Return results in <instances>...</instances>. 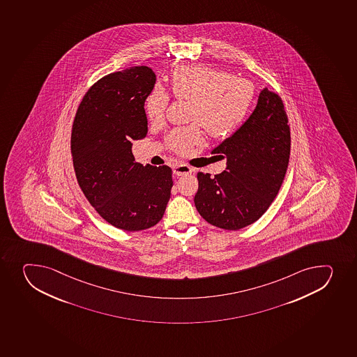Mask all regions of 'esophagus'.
<instances>
[{"label": "esophagus", "instance_id": "esophagus-1", "mask_svg": "<svg viewBox=\"0 0 357 357\" xmlns=\"http://www.w3.org/2000/svg\"><path fill=\"white\" fill-rule=\"evenodd\" d=\"M192 171H193V169L190 167V166L185 165V164H178V165L173 167V173H174L176 176H184V174L191 173Z\"/></svg>", "mask_w": 357, "mask_h": 357}]
</instances>
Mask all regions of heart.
Instances as JSON below:
<instances>
[{"instance_id": "heart-1", "label": "heart", "mask_w": 357, "mask_h": 357, "mask_svg": "<svg viewBox=\"0 0 357 357\" xmlns=\"http://www.w3.org/2000/svg\"><path fill=\"white\" fill-rule=\"evenodd\" d=\"M169 84L176 99L192 100L191 120L204 124L207 132L215 138L227 137L236 130L247 117L254 99V89L249 82L204 65L176 68ZM169 101L165 89L155 86L145 100L149 119L162 120ZM200 141L198 126L176 129L169 135L171 148L181 153Z\"/></svg>"}]
</instances>
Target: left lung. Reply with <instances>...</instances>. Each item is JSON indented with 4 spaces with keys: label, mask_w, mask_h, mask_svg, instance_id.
<instances>
[{
    "label": "left lung",
    "mask_w": 357,
    "mask_h": 357,
    "mask_svg": "<svg viewBox=\"0 0 357 357\" xmlns=\"http://www.w3.org/2000/svg\"><path fill=\"white\" fill-rule=\"evenodd\" d=\"M284 105L261 89L252 113L212 153L226 158V169L199 172L195 197L199 214L213 226L238 230L261 218L282 186L289 165L291 136Z\"/></svg>",
    "instance_id": "obj_1"
}]
</instances>
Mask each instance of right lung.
Listing matches in <instances>:
<instances>
[{"mask_svg": "<svg viewBox=\"0 0 357 357\" xmlns=\"http://www.w3.org/2000/svg\"><path fill=\"white\" fill-rule=\"evenodd\" d=\"M155 84L148 66L103 77L86 93L72 128L79 186L107 222L127 231L162 220L173 185L169 166H143L131 152L132 141L148 134L144 103Z\"/></svg>", "mask_w": 357, "mask_h": 357, "instance_id": "1", "label": "right lung"}]
</instances>
